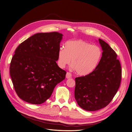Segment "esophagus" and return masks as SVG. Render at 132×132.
<instances>
[{
    "label": "esophagus",
    "instance_id": "1",
    "mask_svg": "<svg viewBox=\"0 0 132 132\" xmlns=\"http://www.w3.org/2000/svg\"><path fill=\"white\" fill-rule=\"evenodd\" d=\"M72 77V75L71 73H69V72H67V74H66V78L67 79H69V78H71Z\"/></svg>",
    "mask_w": 132,
    "mask_h": 132
}]
</instances>
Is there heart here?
<instances>
[{"label":"heart","instance_id":"heart-1","mask_svg":"<svg viewBox=\"0 0 132 132\" xmlns=\"http://www.w3.org/2000/svg\"><path fill=\"white\" fill-rule=\"evenodd\" d=\"M101 55V49L97 45L82 40L69 41L64 48H61L58 52L57 63L61 68H64L71 61V68L77 73L86 76L94 70Z\"/></svg>","mask_w":132,"mask_h":132}]
</instances>
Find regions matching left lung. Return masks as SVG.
<instances>
[{
  "label": "left lung",
  "instance_id": "left-lung-1",
  "mask_svg": "<svg viewBox=\"0 0 132 132\" xmlns=\"http://www.w3.org/2000/svg\"><path fill=\"white\" fill-rule=\"evenodd\" d=\"M102 57L90 73L75 78V97L84 110L93 111L105 107L117 93L121 78L117 55L110 46L99 39Z\"/></svg>",
  "mask_w": 132,
  "mask_h": 132
}]
</instances>
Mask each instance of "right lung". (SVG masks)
Returning a JSON list of instances; mask_svg holds the SVG:
<instances>
[{
    "mask_svg": "<svg viewBox=\"0 0 132 132\" xmlns=\"http://www.w3.org/2000/svg\"><path fill=\"white\" fill-rule=\"evenodd\" d=\"M63 35L38 33L22 43L15 51L10 75L16 94L24 101L40 104L49 98L66 71L57 64Z\"/></svg>",
    "mask_w": 132,
    "mask_h": 132,
    "instance_id": "1",
    "label": "right lung"
}]
</instances>
